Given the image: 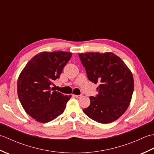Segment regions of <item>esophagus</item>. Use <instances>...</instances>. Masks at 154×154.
Wrapping results in <instances>:
<instances>
[{
	"label": "esophagus",
	"instance_id": "esophagus-1",
	"mask_svg": "<svg viewBox=\"0 0 154 154\" xmlns=\"http://www.w3.org/2000/svg\"><path fill=\"white\" fill-rule=\"evenodd\" d=\"M81 96H82V95H81V94H79V95H77V94H75V95H74L75 97L78 98V99H79V98H81Z\"/></svg>",
	"mask_w": 154,
	"mask_h": 154
}]
</instances>
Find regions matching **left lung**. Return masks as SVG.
<instances>
[{"mask_svg":"<svg viewBox=\"0 0 154 154\" xmlns=\"http://www.w3.org/2000/svg\"><path fill=\"white\" fill-rule=\"evenodd\" d=\"M88 79L94 84L98 94L89 97L90 105L83 110L90 119L102 124L114 122L128 107L134 91L132 72L112 52L79 54Z\"/></svg>","mask_w":154,"mask_h":154,"instance_id":"1","label":"left lung"}]
</instances>
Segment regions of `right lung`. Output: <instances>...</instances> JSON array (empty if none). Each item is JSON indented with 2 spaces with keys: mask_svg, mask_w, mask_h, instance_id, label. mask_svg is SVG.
I'll return each instance as SVG.
<instances>
[{
  "mask_svg": "<svg viewBox=\"0 0 154 154\" xmlns=\"http://www.w3.org/2000/svg\"><path fill=\"white\" fill-rule=\"evenodd\" d=\"M72 54L66 51H43L35 55L20 74L18 96L23 109L38 122L47 123L64 112L71 95H63L51 89L60 78Z\"/></svg>",
  "mask_w": 154,
  "mask_h": 154,
  "instance_id": "right-lung-1",
  "label": "right lung"
}]
</instances>
